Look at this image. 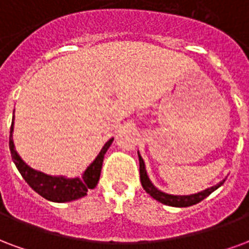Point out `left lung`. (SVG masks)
<instances>
[{
    "label": "left lung",
    "mask_w": 249,
    "mask_h": 249,
    "mask_svg": "<svg viewBox=\"0 0 249 249\" xmlns=\"http://www.w3.org/2000/svg\"><path fill=\"white\" fill-rule=\"evenodd\" d=\"M138 157H139V175H141V182H142V187L146 190V192L152 196L155 200L160 201L166 206L171 207H190L196 204L199 201H201L203 199H206L210 194L217 190L219 187L223 184V182H220L216 186L211 187V188H207L204 191L197 192V194H194V195H170V194H166V192L158 190L157 187L154 186L151 183V180L148 179L146 172V167H144V162H143L142 157L139 155L138 152Z\"/></svg>",
    "instance_id": "8db88e82"
}]
</instances>
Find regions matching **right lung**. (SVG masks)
Returning a JSON list of instances; mask_svg holds the SVG:
<instances>
[{
  "label": "right lung",
  "mask_w": 249,
  "mask_h": 249,
  "mask_svg": "<svg viewBox=\"0 0 249 249\" xmlns=\"http://www.w3.org/2000/svg\"><path fill=\"white\" fill-rule=\"evenodd\" d=\"M13 121H14V118H13ZM13 123L14 122H12L10 137H9V148H10L13 162L18 168L19 174L25 179V182L28 183L29 186L32 187L37 194H39L41 196L50 201L65 203V201L77 200L79 197H83L85 195H87L89 190H92L94 187L97 186L99 177H101L103 158H105L107 148L112 143V139H110L103 146L101 152L95 158V160L87 167L86 171L83 172L81 178L67 179V178L63 177H52V175H46L43 172L37 171L32 167H29L19 158L16 148H14V143H13Z\"/></svg>",
  "instance_id": "right-lung-1"
}]
</instances>
